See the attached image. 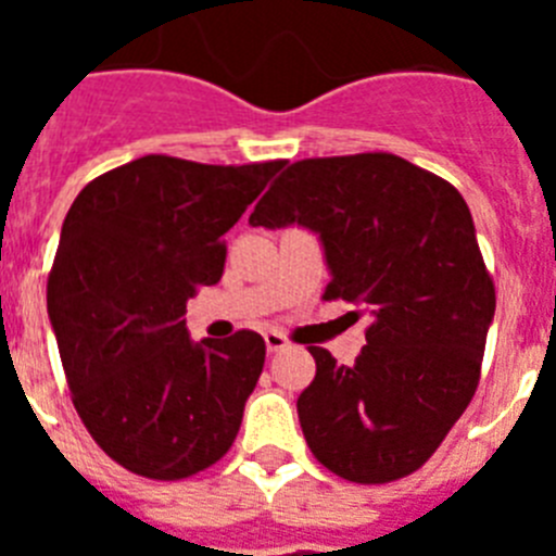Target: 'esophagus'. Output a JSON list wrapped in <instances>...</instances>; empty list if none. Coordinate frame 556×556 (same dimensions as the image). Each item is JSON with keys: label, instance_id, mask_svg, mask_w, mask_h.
I'll return each mask as SVG.
<instances>
[{"label": "esophagus", "instance_id": "obj_1", "mask_svg": "<svg viewBox=\"0 0 556 556\" xmlns=\"http://www.w3.org/2000/svg\"><path fill=\"white\" fill-rule=\"evenodd\" d=\"M264 342H267V351L269 353L287 351V348H289V339L283 337L281 331H267V333H264Z\"/></svg>", "mask_w": 556, "mask_h": 556}]
</instances>
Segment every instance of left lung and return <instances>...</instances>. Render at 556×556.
<instances>
[{"mask_svg": "<svg viewBox=\"0 0 556 556\" xmlns=\"http://www.w3.org/2000/svg\"><path fill=\"white\" fill-rule=\"evenodd\" d=\"M250 225L320 236L326 298L372 320L353 365L308 348L317 376L298 417L312 454L356 484L415 473L468 409L495 314L468 203L409 161L362 152L292 164Z\"/></svg>", "mask_w": 556, "mask_h": 556, "instance_id": "1", "label": "left lung"}]
</instances>
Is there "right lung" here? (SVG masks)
Returning <instances> with one entry per match:
<instances>
[{
  "label": "right lung",
  "mask_w": 556,
  "mask_h": 556,
  "mask_svg": "<svg viewBox=\"0 0 556 556\" xmlns=\"http://www.w3.org/2000/svg\"><path fill=\"white\" fill-rule=\"evenodd\" d=\"M287 161L211 166L144 155L77 194L47 283L72 401L130 473L175 481L223 459L264 367V339H194L186 301L223 278V236Z\"/></svg>",
  "instance_id": "obj_1"
}]
</instances>
